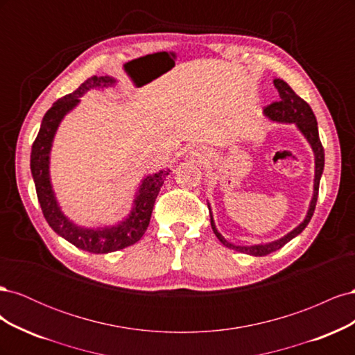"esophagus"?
Listing matches in <instances>:
<instances>
[{"label": "esophagus", "mask_w": 355, "mask_h": 355, "mask_svg": "<svg viewBox=\"0 0 355 355\" xmlns=\"http://www.w3.org/2000/svg\"><path fill=\"white\" fill-rule=\"evenodd\" d=\"M189 157H191V158H194V159L201 161V159H204V158L207 157V154H206V151H204L202 148L196 146V148H192L191 151H189Z\"/></svg>", "instance_id": "esophagus-1"}]
</instances>
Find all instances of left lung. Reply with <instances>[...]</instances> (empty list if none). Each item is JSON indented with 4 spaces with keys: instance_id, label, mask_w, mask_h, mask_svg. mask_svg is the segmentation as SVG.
I'll return each instance as SVG.
<instances>
[{
    "instance_id": "8db88e82",
    "label": "left lung",
    "mask_w": 355,
    "mask_h": 355,
    "mask_svg": "<svg viewBox=\"0 0 355 355\" xmlns=\"http://www.w3.org/2000/svg\"><path fill=\"white\" fill-rule=\"evenodd\" d=\"M274 85H275V89L278 90V94H280V101L271 103L270 106H266V108L263 110V114H265V116L270 118V120L277 121V123L296 124L297 130L304 135V137L306 139L308 144L311 145V148H313L314 163H315L314 192H313V198H311L305 219L300 222L295 230H292L288 234H286L284 237L278 239L275 241H271V243H265V244L235 245L234 243H230L216 230V225H214V220H213V214L210 211L211 230H213L214 235L218 237V240L223 245H227L228 249L252 254V256H266V254H270V253H272L278 249H282V247L286 243H288L290 240L295 239L296 235H299L306 228V225L309 223L311 218H313L314 210H315V204H317V198H318L320 179H321V175H323V170H324V149H323V145H321V141H320L318 125H317V120H315V115H314L313 110H311V106L302 98H299V96L292 90V87H290V85L286 81H283L280 78H275ZM209 210H210V204H209Z\"/></svg>"
}]
</instances>
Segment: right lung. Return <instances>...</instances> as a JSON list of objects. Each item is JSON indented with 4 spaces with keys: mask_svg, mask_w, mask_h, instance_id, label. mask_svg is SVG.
<instances>
[{
    "mask_svg": "<svg viewBox=\"0 0 355 355\" xmlns=\"http://www.w3.org/2000/svg\"><path fill=\"white\" fill-rule=\"evenodd\" d=\"M115 84L116 80L108 77V75H105V77L93 75V77L85 80L77 90L63 96L58 102L53 103L51 108L42 118L40 132L35 142L32 144L31 151V173L34 178L37 197L47 223L53 231L75 247L98 254L121 250L124 247L132 245L142 239L149 220H151L154 202L159 188L163 187L166 176L170 173L168 168H164L157 171V173L145 176L142 179V184L139 185L136 191L130 213L124 220H120L116 225L85 228L73 223L63 214L50 180V153L53 139H55L58 127L65 115L80 103V98L90 90H103L106 87H112Z\"/></svg>",
    "mask_w": 355,
    "mask_h": 355,
    "instance_id": "right-lung-1",
    "label": "right lung"
}]
</instances>
